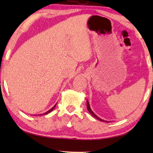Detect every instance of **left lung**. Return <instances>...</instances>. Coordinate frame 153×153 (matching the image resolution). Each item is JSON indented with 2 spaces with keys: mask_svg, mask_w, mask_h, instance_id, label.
Here are the masks:
<instances>
[{
  "mask_svg": "<svg viewBox=\"0 0 153 153\" xmlns=\"http://www.w3.org/2000/svg\"><path fill=\"white\" fill-rule=\"evenodd\" d=\"M87 108H88V111H89L90 114H91L92 115V116H93V117H95V118H96L97 119H98V120H101V121H103V122H105V121L103 120H102L101 118H100L99 117L96 116V115H95V114H94V113H93V111H91V107H90V105H89V102H88V101H87Z\"/></svg>",
  "mask_w": 153,
  "mask_h": 153,
  "instance_id": "8db88e82",
  "label": "left lung"
}]
</instances>
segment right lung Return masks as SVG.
<instances>
[{
  "label": "right lung",
  "mask_w": 153,
  "mask_h": 153,
  "mask_svg": "<svg viewBox=\"0 0 153 153\" xmlns=\"http://www.w3.org/2000/svg\"><path fill=\"white\" fill-rule=\"evenodd\" d=\"M56 105H55V106H54L53 108H51V109H50V110H49V111H47V112H46V113H45V114H49V113H50V112H51V111H53V108H55V106H56Z\"/></svg>",
  "instance_id": "obj_1"
}]
</instances>
